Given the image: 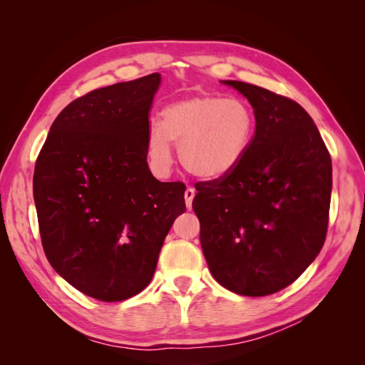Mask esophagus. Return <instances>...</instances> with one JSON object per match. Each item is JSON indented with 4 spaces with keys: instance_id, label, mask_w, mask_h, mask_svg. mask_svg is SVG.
Instances as JSON below:
<instances>
[{
    "instance_id": "esophagus-1",
    "label": "esophagus",
    "mask_w": 365,
    "mask_h": 365,
    "mask_svg": "<svg viewBox=\"0 0 365 365\" xmlns=\"http://www.w3.org/2000/svg\"><path fill=\"white\" fill-rule=\"evenodd\" d=\"M195 189H192V187H189V189H187L185 192H184V197H185V205H187V208H192V201H193V197H195Z\"/></svg>"
}]
</instances>
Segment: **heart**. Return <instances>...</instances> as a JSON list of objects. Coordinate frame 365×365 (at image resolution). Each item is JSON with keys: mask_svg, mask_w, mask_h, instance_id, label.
I'll use <instances>...</instances> for the list:
<instances>
[{"mask_svg": "<svg viewBox=\"0 0 365 365\" xmlns=\"http://www.w3.org/2000/svg\"><path fill=\"white\" fill-rule=\"evenodd\" d=\"M254 134V117L237 98L192 96L161 111L160 123L148 130L150 169L164 176L173 164L172 145H178L182 168L196 178L213 181L233 172L245 157Z\"/></svg>", "mask_w": 365, "mask_h": 365, "instance_id": "obj_1", "label": "heart"}]
</instances>
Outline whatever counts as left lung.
Returning <instances> with one entry per match:
<instances>
[{
  "mask_svg": "<svg viewBox=\"0 0 365 365\" xmlns=\"http://www.w3.org/2000/svg\"><path fill=\"white\" fill-rule=\"evenodd\" d=\"M220 82L248 98L256 132L233 172L195 185L192 205L216 282L239 295L263 297L294 283L322 251L332 160L297 102L251 83Z\"/></svg>",
  "mask_w": 365,
  "mask_h": 365,
  "instance_id": "obj_1",
  "label": "left lung"
}]
</instances>
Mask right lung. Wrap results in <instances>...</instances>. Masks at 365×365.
<instances>
[{"label":"right lung","mask_w":365,"mask_h":365,"mask_svg":"<svg viewBox=\"0 0 365 365\" xmlns=\"http://www.w3.org/2000/svg\"><path fill=\"white\" fill-rule=\"evenodd\" d=\"M153 73L76 98L53 121L33 175L43 252L62 279L102 302L150 283L163 242L185 212L182 182L149 170Z\"/></svg>","instance_id":"add662e5"}]
</instances>
